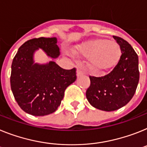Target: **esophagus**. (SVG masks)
I'll return each instance as SVG.
<instances>
[{
	"label": "esophagus",
	"instance_id": "obj_1",
	"mask_svg": "<svg viewBox=\"0 0 147 147\" xmlns=\"http://www.w3.org/2000/svg\"><path fill=\"white\" fill-rule=\"evenodd\" d=\"M83 74H84V72L82 71V69L81 68L77 69V71H76V75H77V76H81V75Z\"/></svg>",
	"mask_w": 147,
	"mask_h": 147
}]
</instances>
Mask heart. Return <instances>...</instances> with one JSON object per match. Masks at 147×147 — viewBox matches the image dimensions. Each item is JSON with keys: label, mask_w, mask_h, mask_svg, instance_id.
Returning a JSON list of instances; mask_svg holds the SVG:
<instances>
[{"label": "heart", "mask_w": 147, "mask_h": 147, "mask_svg": "<svg viewBox=\"0 0 147 147\" xmlns=\"http://www.w3.org/2000/svg\"><path fill=\"white\" fill-rule=\"evenodd\" d=\"M76 53L88 57L93 67L106 69L115 65L120 56L119 45L115 41L98 38L76 46Z\"/></svg>", "instance_id": "b5f03b06"}]
</instances>
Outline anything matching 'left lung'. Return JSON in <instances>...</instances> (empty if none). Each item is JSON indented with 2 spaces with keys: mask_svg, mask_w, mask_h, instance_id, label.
<instances>
[{
  "mask_svg": "<svg viewBox=\"0 0 147 147\" xmlns=\"http://www.w3.org/2000/svg\"><path fill=\"white\" fill-rule=\"evenodd\" d=\"M113 38L121 51L118 62L105 76H89L91 85L86 91L89 103L106 111H115L126 106L135 94L140 77L136 52L123 38L117 36Z\"/></svg>",
  "mask_w": 147,
  "mask_h": 147,
  "instance_id": "8db88e82",
  "label": "left lung"
}]
</instances>
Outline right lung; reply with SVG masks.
Returning a JSON list of instances; mask_svg holds the SVG:
<instances>
[{
	"label": "right lung",
	"mask_w": 147,
	"mask_h": 147,
	"mask_svg": "<svg viewBox=\"0 0 147 147\" xmlns=\"http://www.w3.org/2000/svg\"><path fill=\"white\" fill-rule=\"evenodd\" d=\"M38 48L52 58L60 54L56 37L28 40L13 59L10 85L21 109L33 116H45L53 113L60 106L65 89L76 80V69L65 70L54 61L47 65L33 64V53Z\"/></svg>",
	"instance_id": "right-lung-1"
}]
</instances>
